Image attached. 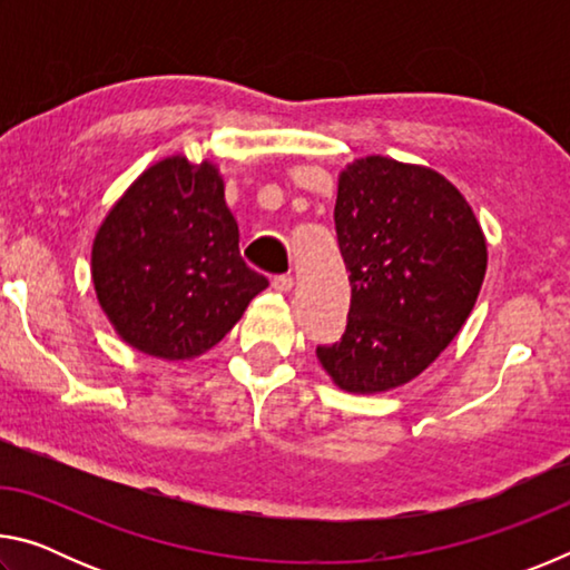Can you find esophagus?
Returning <instances> with one entry per match:
<instances>
[{
  "mask_svg": "<svg viewBox=\"0 0 570 570\" xmlns=\"http://www.w3.org/2000/svg\"><path fill=\"white\" fill-rule=\"evenodd\" d=\"M272 286L276 288V292H282V294H286V292H292L294 288V276H274L272 278Z\"/></svg>",
  "mask_w": 570,
  "mask_h": 570,
  "instance_id": "34e87169",
  "label": "esophagus"
}]
</instances>
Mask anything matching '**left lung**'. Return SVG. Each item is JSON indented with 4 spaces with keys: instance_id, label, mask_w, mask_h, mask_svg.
I'll return each mask as SVG.
<instances>
[{
    "instance_id": "8db88e82",
    "label": "left lung",
    "mask_w": 570,
    "mask_h": 570,
    "mask_svg": "<svg viewBox=\"0 0 570 570\" xmlns=\"http://www.w3.org/2000/svg\"><path fill=\"white\" fill-rule=\"evenodd\" d=\"M334 226L352 304L342 340L316 346V356L346 392L400 387L470 316L485 278V236L440 173L382 156L342 170Z\"/></svg>"
}]
</instances>
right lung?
Masks as SVG:
<instances>
[{
  "label": "right lung",
  "instance_id": "1",
  "mask_svg": "<svg viewBox=\"0 0 570 570\" xmlns=\"http://www.w3.org/2000/svg\"><path fill=\"white\" fill-rule=\"evenodd\" d=\"M92 284L115 332L160 360H193L268 286L238 250L216 166L156 163L112 206L92 244Z\"/></svg>",
  "mask_w": 570,
  "mask_h": 570
}]
</instances>
